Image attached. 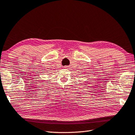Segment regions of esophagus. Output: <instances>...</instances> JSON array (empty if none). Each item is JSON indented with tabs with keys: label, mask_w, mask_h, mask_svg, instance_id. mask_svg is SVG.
<instances>
[{
	"label": "esophagus",
	"mask_w": 135,
	"mask_h": 135,
	"mask_svg": "<svg viewBox=\"0 0 135 135\" xmlns=\"http://www.w3.org/2000/svg\"><path fill=\"white\" fill-rule=\"evenodd\" d=\"M68 68V67H67V66H66V67H64V68Z\"/></svg>",
	"instance_id": "obj_1"
}]
</instances>
